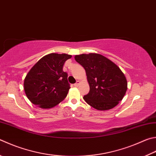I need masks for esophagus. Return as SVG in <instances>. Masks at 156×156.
Listing matches in <instances>:
<instances>
[{"label":"esophagus","mask_w":156,"mask_h":156,"mask_svg":"<svg viewBox=\"0 0 156 156\" xmlns=\"http://www.w3.org/2000/svg\"><path fill=\"white\" fill-rule=\"evenodd\" d=\"M79 84H80V82H79L78 80L76 81V83L74 84V86L75 87H78L79 85Z\"/></svg>","instance_id":"34e87169"}]
</instances>
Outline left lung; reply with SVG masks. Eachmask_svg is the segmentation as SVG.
Listing matches in <instances>:
<instances>
[{
  "instance_id": "8db88e82",
  "label": "left lung",
  "mask_w": 156,
  "mask_h": 156,
  "mask_svg": "<svg viewBox=\"0 0 156 156\" xmlns=\"http://www.w3.org/2000/svg\"><path fill=\"white\" fill-rule=\"evenodd\" d=\"M86 71L90 90L83 99L99 110L111 109L122 100L127 89L125 75L117 65L96 53L75 56Z\"/></svg>"
}]
</instances>
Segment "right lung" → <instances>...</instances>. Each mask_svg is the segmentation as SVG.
Wrapping results in <instances>:
<instances>
[{"label":"right lung","mask_w":156,"mask_h":156,"mask_svg":"<svg viewBox=\"0 0 156 156\" xmlns=\"http://www.w3.org/2000/svg\"><path fill=\"white\" fill-rule=\"evenodd\" d=\"M72 55L51 53L37 61L27 73L24 89L29 100L41 108H50L63 101L70 85L63 67Z\"/></svg>","instance_id":"1"}]
</instances>
